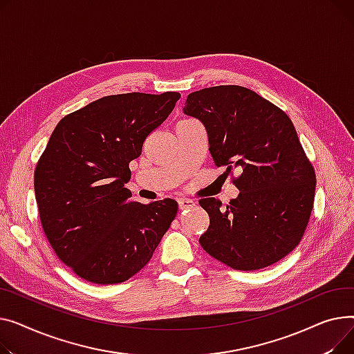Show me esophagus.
Listing matches in <instances>:
<instances>
[{
    "label": "esophagus",
    "mask_w": 354,
    "mask_h": 354,
    "mask_svg": "<svg viewBox=\"0 0 354 354\" xmlns=\"http://www.w3.org/2000/svg\"><path fill=\"white\" fill-rule=\"evenodd\" d=\"M194 205H196V203H194L193 200H190V198H181V200H178V207H180V210L192 209V207H194Z\"/></svg>",
    "instance_id": "34e87169"
}]
</instances>
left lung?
Here are the masks:
<instances>
[{
  "mask_svg": "<svg viewBox=\"0 0 354 354\" xmlns=\"http://www.w3.org/2000/svg\"><path fill=\"white\" fill-rule=\"evenodd\" d=\"M184 113L204 124L214 164L232 174L240 190L227 205L214 197L198 201L210 216L201 247L243 272L268 267L293 252L313 210L316 173L292 120L240 86L194 91L187 95Z\"/></svg>",
  "mask_w": 354,
  "mask_h": 354,
  "instance_id": "8db88e82",
  "label": "left lung"
}]
</instances>
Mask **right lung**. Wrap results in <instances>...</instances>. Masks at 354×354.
Segmentation results:
<instances>
[{"instance_id":"add662e5","label":"right lung","mask_w":354,"mask_h":354,"mask_svg":"<svg viewBox=\"0 0 354 354\" xmlns=\"http://www.w3.org/2000/svg\"><path fill=\"white\" fill-rule=\"evenodd\" d=\"M178 98L176 91L107 95L57 124L37 162L34 190L47 240L78 277L94 284L129 280L176 218V200L141 204L124 184L130 161Z\"/></svg>"}]
</instances>
